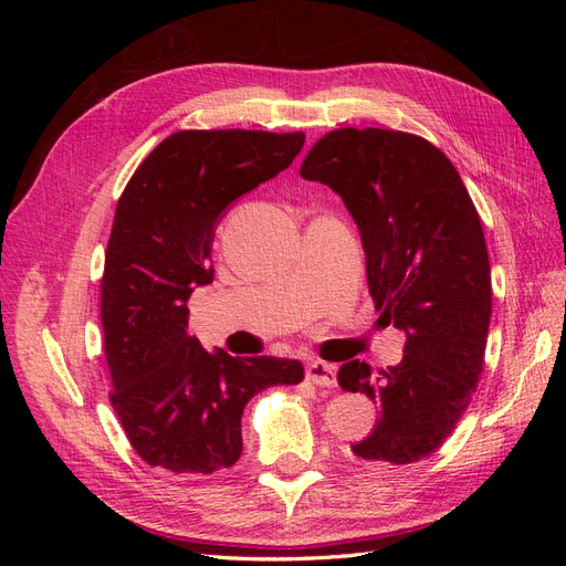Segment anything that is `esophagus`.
<instances>
[{"mask_svg":"<svg viewBox=\"0 0 566 566\" xmlns=\"http://www.w3.org/2000/svg\"><path fill=\"white\" fill-rule=\"evenodd\" d=\"M306 380H312L318 387H335L337 382L335 366L325 361H310L306 364Z\"/></svg>","mask_w":566,"mask_h":566,"instance_id":"esophagus-1","label":"esophagus"}]
</instances>
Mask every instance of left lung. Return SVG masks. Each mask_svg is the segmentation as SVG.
I'll return each instance as SVG.
<instances>
[{"mask_svg": "<svg viewBox=\"0 0 566 566\" xmlns=\"http://www.w3.org/2000/svg\"><path fill=\"white\" fill-rule=\"evenodd\" d=\"M300 175L345 200L375 310L406 333L401 364L373 370L356 358L337 373L342 389L380 408L352 451L375 468L418 462L453 432L484 370L491 266L482 221L453 163L408 132H328Z\"/></svg>", "mask_w": 566, "mask_h": 566, "instance_id": "obj_1", "label": "left lung"}]
</instances>
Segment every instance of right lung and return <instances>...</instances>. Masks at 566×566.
Masks as SVG:
<instances>
[{
    "label": "right lung",
    "mask_w": 566,
    "mask_h": 566,
    "mask_svg": "<svg viewBox=\"0 0 566 566\" xmlns=\"http://www.w3.org/2000/svg\"><path fill=\"white\" fill-rule=\"evenodd\" d=\"M302 146V132L184 129L150 150L117 200L101 279L111 403L153 468H231L243 453L248 401L304 378L293 358L212 354L186 333L188 297L214 279L221 214L290 167Z\"/></svg>",
    "instance_id": "1"
}]
</instances>
